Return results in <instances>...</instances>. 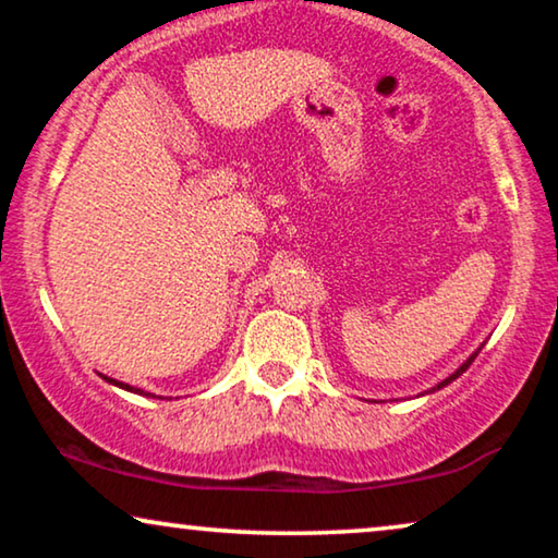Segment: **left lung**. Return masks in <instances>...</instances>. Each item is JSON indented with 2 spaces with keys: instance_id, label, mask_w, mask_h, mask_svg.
I'll return each mask as SVG.
<instances>
[{
  "instance_id": "obj_1",
  "label": "left lung",
  "mask_w": 558,
  "mask_h": 558,
  "mask_svg": "<svg viewBox=\"0 0 558 558\" xmlns=\"http://www.w3.org/2000/svg\"><path fill=\"white\" fill-rule=\"evenodd\" d=\"M477 353H480V348H477ZM477 353H472V355L468 357V361H464V363L460 365V368H457V371L452 373V376H449V378H445V380H441V384H439L437 388H434V391H439V388H445L447 384H452V380H454V378H460V376H462V373L470 368V365H472V361H475V357H477Z\"/></svg>"
}]
</instances>
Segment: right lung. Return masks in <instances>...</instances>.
<instances>
[{
    "instance_id": "add662e5",
    "label": "right lung",
    "mask_w": 558,
    "mask_h": 558,
    "mask_svg": "<svg viewBox=\"0 0 558 558\" xmlns=\"http://www.w3.org/2000/svg\"><path fill=\"white\" fill-rule=\"evenodd\" d=\"M106 378V376H104ZM109 380V384H113V386H119V388H124V391H134V393H140V396H149V393H144L142 388H134V386H129V384H121V380H113V378H106Z\"/></svg>"
}]
</instances>
